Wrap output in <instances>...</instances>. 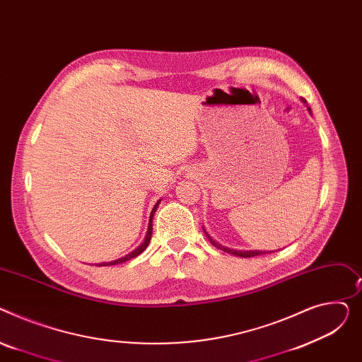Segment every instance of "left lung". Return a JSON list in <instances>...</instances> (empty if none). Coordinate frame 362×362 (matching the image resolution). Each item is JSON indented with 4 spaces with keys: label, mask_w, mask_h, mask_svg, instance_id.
Here are the masks:
<instances>
[{
    "label": "left lung",
    "mask_w": 362,
    "mask_h": 362,
    "mask_svg": "<svg viewBox=\"0 0 362 362\" xmlns=\"http://www.w3.org/2000/svg\"><path fill=\"white\" fill-rule=\"evenodd\" d=\"M301 100L305 103L307 100L305 99H303L301 98ZM308 111H310V114H311V110L308 108ZM204 230V229H203ZM204 233H206V237L209 238V241L211 243V245H215L216 248H221V250H223V251H226V252H229V254H233V256H238V257H254V256H262V254H269V252H273V251H259V250H247V251H240V250H230V248H228V247H223V245H221V244H218L214 238H211L209 233L204 230Z\"/></svg>",
    "instance_id": "left-lung-1"
}]
</instances>
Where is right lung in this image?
Segmentation results:
<instances>
[{
  "label": "right lung",
  "instance_id": "1",
  "mask_svg": "<svg viewBox=\"0 0 362 362\" xmlns=\"http://www.w3.org/2000/svg\"><path fill=\"white\" fill-rule=\"evenodd\" d=\"M159 203H160V200H158V203L155 204V207H153V209H152V211H151V216H148V225H147L146 237H144L143 243H141V244H140V245H139L136 250H133L132 252L127 254V256H124V257H121V259H117V260H114V262H108V263H99V266H114V264H119V263H124V262H127V260H132V259L137 257L139 254H141V252L146 250V247L148 245V243H151V240H152V230H153V226H152V223H153V215H155V211H156V209H158Z\"/></svg>",
  "mask_w": 362,
  "mask_h": 362
}]
</instances>
